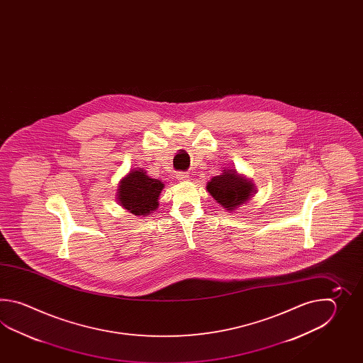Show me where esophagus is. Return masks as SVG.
Instances as JSON below:
<instances>
[{
    "instance_id": "1",
    "label": "esophagus",
    "mask_w": 363,
    "mask_h": 363,
    "mask_svg": "<svg viewBox=\"0 0 363 363\" xmlns=\"http://www.w3.org/2000/svg\"><path fill=\"white\" fill-rule=\"evenodd\" d=\"M177 178L180 182H186V180H189L191 179V175H189V172H178L177 174Z\"/></svg>"
}]
</instances>
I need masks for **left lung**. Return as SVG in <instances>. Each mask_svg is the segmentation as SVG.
<instances>
[{"label":"left lung","mask_w":363,"mask_h":363,"mask_svg":"<svg viewBox=\"0 0 363 363\" xmlns=\"http://www.w3.org/2000/svg\"><path fill=\"white\" fill-rule=\"evenodd\" d=\"M208 192L225 210L232 211L253 197L255 191L252 180L239 175L236 170H223L222 175L214 177L206 185Z\"/></svg>","instance_id":"obj_1"}]
</instances>
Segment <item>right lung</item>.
I'll use <instances>...</instances> for the list:
<instances>
[{
    "label": "right lung",
    "instance_id": "obj_1",
    "mask_svg": "<svg viewBox=\"0 0 363 363\" xmlns=\"http://www.w3.org/2000/svg\"><path fill=\"white\" fill-rule=\"evenodd\" d=\"M163 186L161 180L149 178L141 169L130 171L118 186V202L133 216H149L158 208Z\"/></svg>",
    "mask_w": 363,
    "mask_h": 363
}]
</instances>
